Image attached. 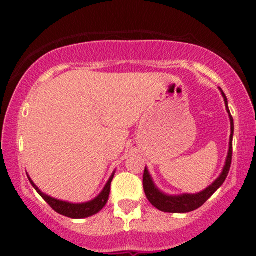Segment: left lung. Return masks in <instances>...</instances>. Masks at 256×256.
I'll return each mask as SVG.
<instances>
[{
  "label": "left lung",
  "mask_w": 256,
  "mask_h": 256,
  "mask_svg": "<svg viewBox=\"0 0 256 256\" xmlns=\"http://www.w3.org/2000/svg\"><path fill=\"white\" fill-rule=\"evenodd\" d=\"M222 98H224L226 110L228 113V118H230V125H231V134H230V142H228V156H226L225 165L222 167V171L220 176L216 180L213 182L210 186L206 188L202 192L196 194H180V195H168V194L161 192L160 189L155 185L152 177L149 173L148 168L144 170V174H143V188H144V192L146 198L149 202L158 208L161 212L166 213H188L192 212V210H198L202 204L207 201L210 196L213 195L216 190L222 186V183L225 182L226 177H228V171L231 167V160H232V138H234V119H232L230 110L228 106V98H226L225 94L220 89Z\"/></svg>",
  "instance_id": "obj_1"
}]
</instances>
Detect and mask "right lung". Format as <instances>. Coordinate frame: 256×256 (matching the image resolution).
Masks as SVG:
<instances>
[{
	"mask_svg": "<svg viewBox=\"0 0 256 256\" xmlns=\"http://www.w3.org/2000/svg\"><path fill=\"white\" fill-rule=\"evenodd\" d=\"M114 173H116V171L112 173V176L110 177V179H108L107 183H106L104 188L102 189V192H100L95 198H92L91 201H88V202H82V204H72V202L62 201V200L52 198V196L46 195V194L40 192V188H38L37 185L34 183V180L30 178V176H28V180H30V183L32 184V186L36 189V192L42 196L44 201L50 206L55 212L61 214V216H68V218H72V219H84V218H89L91 216L98 214L100 210L104 207L106 204H107L108 198H110V183L114 178Z\"/></svg>",
	"mask_w": 256,
	"mask_h": 256,
	"instance_id": "1",
	"label": "right lung"
}]
</instances>
